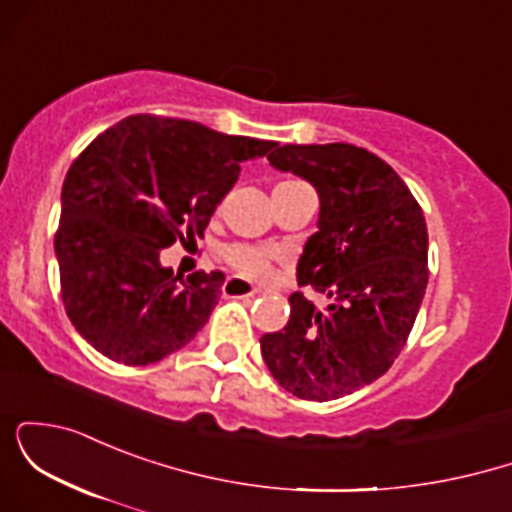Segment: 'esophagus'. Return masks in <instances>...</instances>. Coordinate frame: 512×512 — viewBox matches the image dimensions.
<instances>
[{
  "label": "esophagus",
  "mask_w": 512,
  "mask_h": 512,
  "mask_svg": "<svg viewBox=\"0 0 512 512\" xmlns=\"http://www.w3.org/2000/svg\"><path fill=\"white\" fill-rule=\"evenodd\" d=\"M257 289H252L248 281L238 279V276H228L226 284H223V296L226 298H252Z\"/></svg>",
  "instance_id": "34e87169"
}]
</instances>
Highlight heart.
Returning a JSON list of instances; mask_svg holds the SVG:
<instances>
[{"mask_svg":"<svg viewBox=\"0 0 512 512\" xmlns=\"http://www.w3.org/2000/svg\"><path fill=\"white\" fill-rule=\"evenodd\" d=\"M281 185H289V182H281ZM223 257H226V262L231 264L240 276H245V279L262 281L267 279L269 272H272L274 252L267 248H255V245L245 243L228 245V248L223 250Z\"/></svg>","mask_w":512,"mask_h":512,"instance_id":"1","label":"heart"}]
</instances>
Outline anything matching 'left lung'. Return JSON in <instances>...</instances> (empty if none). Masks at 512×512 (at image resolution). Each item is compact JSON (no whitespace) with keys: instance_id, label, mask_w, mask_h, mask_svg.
I'll use <instances>...</instances> for the list:
<instances>
[{"instance_id":"obj_1","label":"left lung","mask_w":512,"mask_h":512,"mask_svg":"<svg viewBox=\"0 0 512 512\" xmlns=\"http://www.w3.org/2000/svg\"><path fill=\"white\" fill-rule=\"evenodd\" d=\"M269 163L320 197L296 276L327 298L291 293L284 330L260 339L269 373L301 399L330 402L387 373L428 284L426 219L404 180L351 144H274Z\"/></svg>"}]
</instances>
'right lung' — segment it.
I'll list each match as a JSON object with an SVG mask.
<instances>
[{
	"instance_id": "right-lung-1",
	"label": "right lung",
	"mask_w": 512,
	"mask_h": 512,
	"mask_svg": "<svg viewBox=\"0 0 512 512\" xmlns=\"http://www.w3.org/2000/svg\"><path fill=\"white\" fill-rule=\"evenodd\" d=\"M272 146L154 115H129L86 146L62 185L55 255L64 308L93 349L149 366L195 339L226 276L182 279L161 250L202 236L240 163Z\"/></svg>"
}]
</instances>
